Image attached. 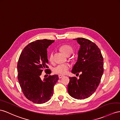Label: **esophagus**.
Wrapping results in <instances>:
<instances>
[{"label":"esophagus","mask_w":120,"mask_h":120,"mask_svg":"<svg viewBox=\"0 0 120 120\" xmlns=\"http://www.w3.org/2000/svg\"><path fill=\"white\" fill-rule=\"evenodd\" d=\"M63 75H58V77H59V79H61V78H63Z\"/></svg>","instance_id":"34e87169"}]
</instances>
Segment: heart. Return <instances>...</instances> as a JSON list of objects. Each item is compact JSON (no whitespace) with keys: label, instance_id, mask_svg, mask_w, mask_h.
Here are the masks:
<instances>
[{"label":"heart","instance_id":"1","mask_svg":"<svg viewBox=\"0 0 120 120\" xmlns=\"http://www.w3.org/2000/svg\"><path fill=\"white\" fill-rule=\"evenodd\" d=\"M60 50L62 53L67 56H70L73 52V48L68 45H64L61 46ZM49 60L50 62H52L53 60V54L52 53H50L49 56ZM69 65L68 64H59L56 67H55L53 69V71L55 73L60 75H65L67 73V70L69 68Z\"/></svg>","mask_w":120,"mask_h":120}]
</instances>
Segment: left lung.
Returning <instances> with one entry per match:
<instances>
[{
    "instance_id": "obj_1",
    "label": "left lung",
    "mask_w": 120,
    "mask_h": 120,
    "mask_svg": "<svg viewBox=\"0 0 120 120\" xmlns=\"http://www.w3.org/2000/svg\"><path fill=\"white\" fill-rule=\"evenodd\" d=\"M76 40L80 45L78 60L71 72L79 75V79L69 77L67 90L72 97L84 99L93 94L99 86L103 73V59L99 48L94 42L84 38Z\"/></svg>"
}]
</instances>
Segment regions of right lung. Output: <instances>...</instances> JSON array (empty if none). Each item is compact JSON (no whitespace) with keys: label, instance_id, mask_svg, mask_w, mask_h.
I'll list each match as a JSON object with an SVG mask.
<instances>
[{"label":"right lung","instance_id":"1","mask_svg":"<svg viewBox=\"0 0 120 120\" xmlns=\"http://www.w3.org/2000/svg\"><path fill=\"white\" fill-rule=\"evenodd\" d=\"M54 41L37 40L24 48L18 60V81L25 97L37 104L47 102L53 95L54 86L59 78L58 75L49 76L41 80L40 75L43 70L47 71V48ZM46 73H51L48 70Z\"/></svg>","mask_w":120,"mask_h":120}]
</instances>
